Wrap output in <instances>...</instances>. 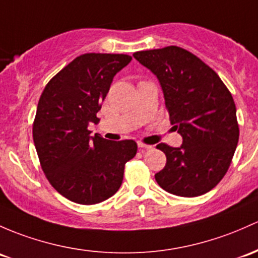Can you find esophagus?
Listing matches in <instances>:
<instances>
[{
  "label": "esophagus",
  "instance_id": "1",
  "mask_svg": "<svg viewBox=\"0 0 258 258\" xmlns=\"http://www.w3.org/2000/svg\"><path fill=\"white\" fill-rule=\"evenodd\" d=\"M138 148H141V150H151L152 146L151 145H146V143L143 142H138Z\"/></svg>",
  "mask_w": 258,
  "mask_h": 258
}]
</instances>
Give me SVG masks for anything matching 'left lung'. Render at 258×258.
I'll list each match as a JSON object with an SVG mask.
<instances>
[{
	"label": "left lung",
	"mask_w": 258,
	"mask_h": 258,
	"mask_svg": "<svg viewBox=\"0 0 258 258\" xmlns=\"http://www.w3.org/2000/svg\"><path fill=\"white\" fill-rule=\"evenodd\" d=\"M136 60L159 80L170 123L183 137L180 147L159 143L167 163L154 175L178 197L210 191L229 169L238 142L236 106L219 75L180 47L136 51Z\"/></svg>",
	"instance_id": "obj_1"
}]
</instances>
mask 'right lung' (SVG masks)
Listing matches in <instances>:
<instances>
[{"mask_svg": "<svg viewBox=\"0 0 258 258\" xmlns=\"http://www.w3.org/2000/svg\"><path fill=\"white\" fill-rule=\"evenodd\" d=\"M132 58L88 53L63 68L40 95L33 141L40 165L54 189L83 205L101 203L120 189L124 164L137 153L132 140L90 136V122L110 90L113 77Z\"/></svg>", "mask_w": 258, "mask_h": 258, "instance_id": "right-lung-1", "label": "right lung"}]
</instances>
